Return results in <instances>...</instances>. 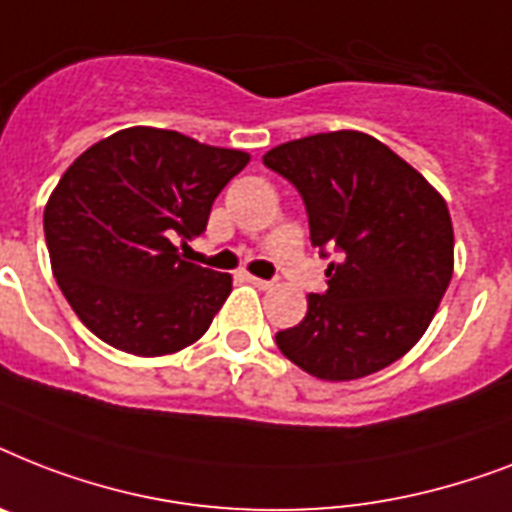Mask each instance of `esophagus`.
Listing matches in <instances>:
<instances>
[{
    "mask_svg": "<svg viewBox=\"0 0 512 512\" xmlns=\"http://www.w3.org/2000/svg\"><path fill=\"white\" fill-rule=\"evenodd\" d=\"M244 279H247L249 284H255L257 289H271V287H273V281H268V279H257V276H249V273H244Z\"/></svg>",
    "mask_w": 512,
    "mask_h": 512,
    "instance_id": "34e87169",
    "label": "esophagus"
}]
</instances>
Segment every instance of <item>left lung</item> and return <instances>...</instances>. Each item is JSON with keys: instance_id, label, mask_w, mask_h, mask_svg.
Listing matches in <instances>:
<instances>
[{"instance_id": "1", "label": "left lung", "mask_w": 512, "mask_h": 512, "mask_svg": "<svg viewBox=\"0 0 512 512\" xmlns=\"http://www.w3.org/2000/svg\"><path fill=\"white\" fill-rule=\"evenodd\" d=\"M303 196L311 244L337 249L327 292L308 295L284 356L329 382L358 380L404 356L436 316L454 271L452 217L441 193L356 130L289 140L263 156Z\"/></svg>"}]
</instances>
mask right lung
Wrapping results in <instances>:
<instances>
[{
	"mask_svg": "<svg viewBox=\"0 0 512 512\" xmlns=\"http://www.w3.org/2000/svg\"><path fill=\"white\" fill-rule=\"evenodd\" d=\"M249 162L180 132L130 127L76 159L44 207L52 273L92 335L167 356L209 329L231 276L180 257L175 239L207 228L217 193Z\"/></svg>",
	"mask_w": 512,
	"mask_h": 512,
	"instance_id": "add662e5",
	"label": "right lung"
}]
</instances>
